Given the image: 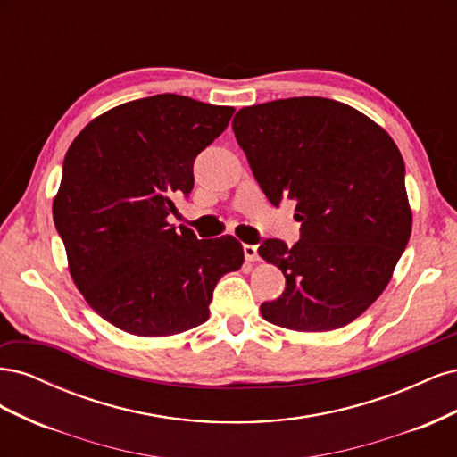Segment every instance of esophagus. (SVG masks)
I'll use <instances>...</instances> for the list:
<instances>
[{
    "label": "esophagus",
    "mask_w": 457,
    "mask_h": 457,
    "mask_svg": "<svg viewBox=\"0 0 457 457\" xmlns=\"http://www.w3.org/2000/svg\"><path fill=\"white\" fill-rule=\"evenodd\" d=\"M244 255H245V259L250 261V262H255V261H259L257 245H250V244H245V245H244Z\"/></svg>",
    "instance_id": "34e87169"
}]
</instances>
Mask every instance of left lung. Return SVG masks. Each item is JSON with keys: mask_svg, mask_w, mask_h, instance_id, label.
I'll return each instance as SVG.
<instances>
[{"mask_svg": "<svg viewBox=\"0 0 457 457\" xmlns=\"http://www.w3.org/2000/svg\"><path fill=\"white\" fill-rule=\"evenodd\" d=\"M232 131L269 202L295 200L301 223L292 247H259L286 278L262 318L294 331L347 326L383 294L410 240L398 146L366 114L322 96L245 106Z\"/></svg>", "mask_w": 457, "mask_h": 457, "instance_id": "8db88e82", "label": "left lung"}]
</instances>
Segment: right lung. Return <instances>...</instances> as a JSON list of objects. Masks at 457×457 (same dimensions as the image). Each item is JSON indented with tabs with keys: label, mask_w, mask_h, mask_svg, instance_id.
I'll list each match as a JSON object with an SVG mask.
<instances>
[{
	"label": "right lung",
	"mask_w": 457,
	"mask_h": 457,
	"mask_svg": "<svg viewBox=\"0 0 457 457\" xmlns=\"http://www.w3.org/2000/svg\"><path fill=\"white\" fill-rule=\"evenodd\" d=\"M232 106L163 93L96 116L68 148L53 200L68 270L89 307L141 337L204 324L217 282L244 262L225 234L198 240L168 223L195 187L192 163L223 133Z\"/></svg>",
	"instance_id": "right-lung-1"
}]
</instances>
